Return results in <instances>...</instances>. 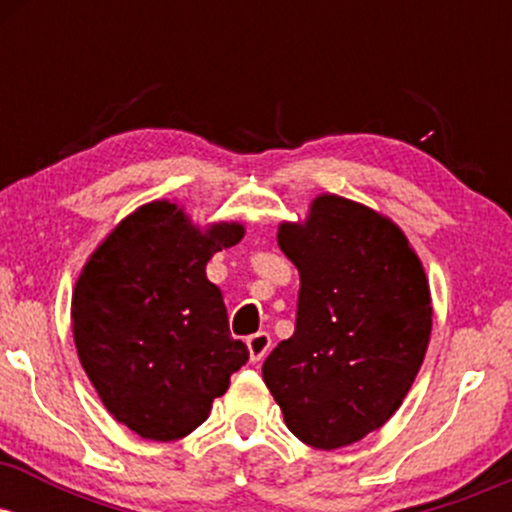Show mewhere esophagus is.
<instances>
[{
	"label": "esophagus",
	"instance_id": "1",
	"mask_svg": "<svg viewBox=\"0 0 512 512\" xmlns=\"http://www.w3.org/2000/svg\"><path fill=\"white\" fill-rule=\"evenodd\" d=\"M269 346H272V337L267 332H257L248 337V349H250V358L255 363H260L264 356L269 354Z\"/></svg>",
	"mask_w": 512,
	"mask_h": 512
}]
</instances>
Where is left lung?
I'll return each mask as SVG.
<instances>
[{"label": "left lung", "instance_id": "obj_1", "mask_svg": "<svg viewBox=\"0 0 512 512\" xmlns=\"http://www.w3.org/2000/svg\"><path fill=\"white\" fill-rule=\"evenodd\" d=\"M279 248L301 274L296 330L262 378L305 445L334 450L380 428L407 397L431 337V291L416 252L385 216L337 195Z\"/></svg>", "mask_w": 512, "mask_h": 512}]
</instances>
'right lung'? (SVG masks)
I'll return each mask as SVG.
<instances>
[{"label":"right lung","mask_w":512,"mask_h":512,"mask_svg":"<svg viewBox=\"0 0 512 512\" xmlns=\"http://www.w3.org/2000/svg\"><path fill=\"white\" fill-rule=\"evenodd\" d=\"M240 223L199 231L170 202L144 204L86 262L72 298L81 366L105 409L129 431L168 443L204 424L250 351L228 330L207 279Z\"/></svg>","instance_id":"obj_1"}]
</instances>
